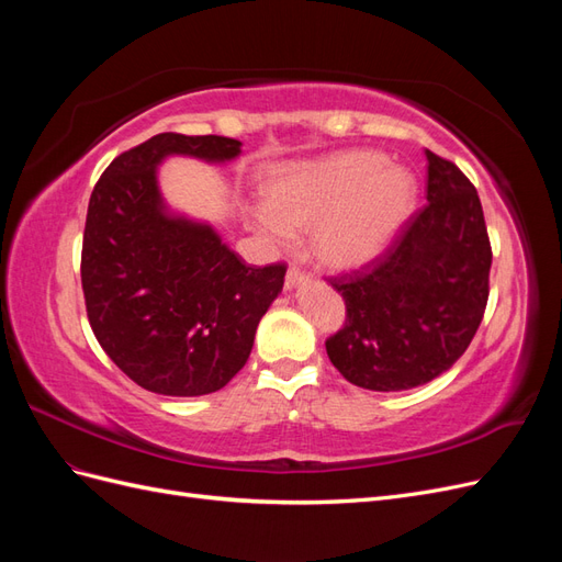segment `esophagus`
<instances>
[{"mask_svg":"<svg viewBox=\"0 0 562 562\" xmlns=\"http://www.w3.org/2000/svg\"><path fill=\"white\" fill-rule=\"evenodd\" d=\"M304 277H307V274H304V271H300L295 265H291V267H288V271H285V288H295Z\"/></svg>","mask_w":562,"mask_h":562,"instance_id":"1","label":"esophagus"}]
</instances>
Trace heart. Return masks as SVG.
Here are the masks:
<instances>
[{"instance_id": "1", "label": "heart", "mask_w": 562, "mask_h": 562, "mask_svg": "<svg viewBox=\"0 0 562 562\" xmlns=\"http://www.w3.org/2000/svg\"><path fill=\"white\" fill-rule=\"evenodd\" d=\"M415 196L413 173L389 166L382 151H339L271 176L265 182L267 206L255 211V225L277 241L291 239V229H312L316 260L351 271L389 246Z\"/></svg>"}]
</instances>
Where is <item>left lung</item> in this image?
Returning <instances> with one entry per match:
<instances>
[{
	"instance_id": "left-lung-1",
	"label": "left lung",
	"mask_w": 562,
	"mask_h": 562,
	"mask_svg": "<svg viewBox=\"0 0 562 562\" xmlns=\"http://www.w3.org/2000/svg\"><path fill=\"white\" fill-rule=\"evenodd\" d=\"M427 206L378 260L333 279L345 328L326 351L342 378L370 391H403L454 366L487 304L492 250L479 192L427 149Z\"/></svg>"
}]
</instances>
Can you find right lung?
Wrapping results in <instances>:
<instances>
[{"instance_id":"obj_1","label":"right lung","mask_w":562,"mask_h":562,"mask_svg":"<svg viewBox=\"0 0 562 562\" xmlns=\"http://www.w3.org/2000/svg\"><path fill=\"white\" fill-rule=\"evenodd\" d=\"M225 135L159 133L119 155L93 187L81 288L100 347L164 396H206L239 372L255 330L283 288L285 265L248 267L203 220L176 213L159 190L168 157L227 164Z\"/></svg>"}]
</instances>
